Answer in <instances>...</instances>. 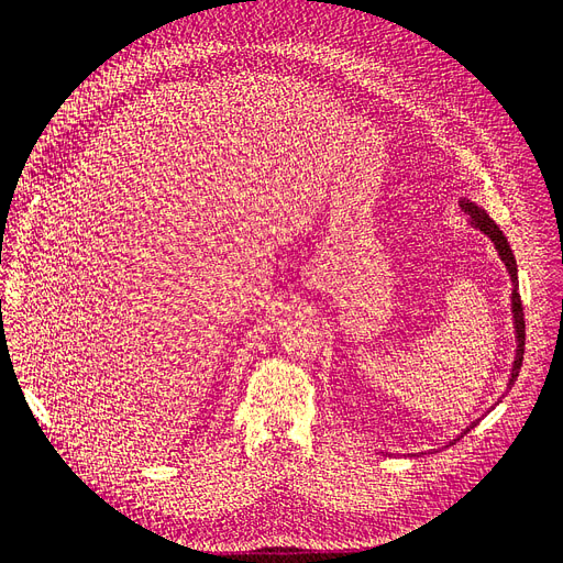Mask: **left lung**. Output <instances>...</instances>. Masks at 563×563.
Returning a JSON list of instances; mask_svg holds the SVG:
<instances>
[{
	"label": "left lung",
	"mask_w": 563,
	"mask_h": 563,
	"mask_svg": "<svg viewBox=\"0 0 563 563\" xmlns=\"http://www.w3.org/2000/svg\"><path fill=\"white\" fill-rule=\"evenodd\" d=\"M463 209H465L467 216H470V223H472L476 230H482L486 236H490V242L496 244L498 255L503 258V263H505V267H507V272H509V277H512V284H515V291H512V314H515V331H517V356H515V364H512V376H509V383H507V389H512V385H515V380H517V376H519L521 362H523V343H526L523 308H521V296H519V291H517V288H519L517 261H515L512 249H509V244H507V240H505L503 230L496 225V220H493L486 211H482V209L476 207V203H472V201H463ZM498 401H500V399H498ZM474 424H476V422H472L463 434H467V432L474 428ZM463 434H460V437H463Z\"/></svg>",
	"instance_id": "obj_1"
}]
</instances>
